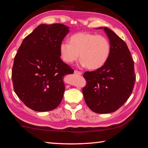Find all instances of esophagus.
<instances>
[{"mask_svg": "<svg viewBox=\"0 0 148 148\" xmlns=\"http://www.w3.org/2000/svg\"><path fill=\"white\" fill-rule=\"evenodd\" d=\"M74 72L75 74H77V75H82V73L81 72H79L78 71H76V70H75Z\"/></svg>", "mask_w": 148, "mask_h": 148, "instance_id": "1", "label": "esophagus"}]
</instances>
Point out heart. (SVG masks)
I'll list each match as a JSON object with an SVG mask.
<instances>
[{
	"label": "heart",
	"instance_id": "heart-1",
	"mask_svg": "<svg viewBox=\"0 0 148 148\" xmlns=\"http://www.w3.org/2000/svg\"><path fill=\"white\" fill-rule=\"evenodd\" d=\"M62 60L72 63L80 57V64L90 70L101 68L108 59L111 46L106 37L88 32H78L70 38V43L59 46Z\"/></svg>",
	"mask_w": 148,
	"mask_h": 148
}]
</instances>
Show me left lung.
<instances>
[{
  "label": "left lung",
  "instance_id": "left-lung-1",
  "mask_svg": "<svg viewBox=\"0 0 148 148\" xmlns=\"http://www.w3.org/2000/svg\"><path fill=\"white\" fill-rule=\"evenodd\" d=\"M103 29L110 40L111 51L103 66L84 74L87 85L82 89L85 101L92 112L112 113L129 98L136 81L134 61L127 44L107 27Z\"/></svg>",
  "mask_w": 148,
  "mask_h": 148
}]
</instances>
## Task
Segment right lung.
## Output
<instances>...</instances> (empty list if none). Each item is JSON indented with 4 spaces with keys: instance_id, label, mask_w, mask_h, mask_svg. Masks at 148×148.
I'll list each match as a JSON object with an SVG mask.
<instances>
[{
    "instance_id": "obj_1",
    "label": "right lung",
    "mask_w": 148,
    "mask_h": 148,
    "mask_svg": "<svg viewBox=\"0 0 148 148\" xmlns=\"http://www.w3.org/2000/svg\"><path fill=\"white\" fill-rule=\"evenodd\" d=\"M69 29L61 23L40 25L17 50L12 72L14 89L32 110L51 111L61 103L63 77L74 72L60 57L59 46Z\"/></svg>"
}]
</instances>
